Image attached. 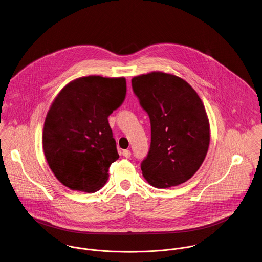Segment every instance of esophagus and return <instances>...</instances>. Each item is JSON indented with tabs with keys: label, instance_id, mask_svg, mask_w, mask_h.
Here are the masks:
<instances>
[{
	"label": "esophagus",
	"instance_id": "obj_1",
	"mask_svg": "<svg viewBox=\"0 0 262 262\" xmlns=\"http://www.w3.org/2000/svg\"><path fill=\"white\" fill-rule=\"evenodd\" d=\"M122 156H123L124 158L128 159V158H130L132 152H130V150H128V149H124V150H122Z\"/></svg>",
	"mask_w": 262,
	"mask_h": 262
}]
</instances>
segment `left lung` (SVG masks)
Segmentation results:
<instances>
[{
  "instance_id": "8db88e82",
  "label": "left lung",
  "mask_w": 262,
  "mask_h": 262,
  "mask_svg": "<svg viewBox=\"0 0 262 262\" xmlns=\"http://www.w3.org/2000/svg\"><path fill=\"white\" fill-rule=\"evenodd\" d=\"M132 85L150 120V147L141 165L143 178L158 188L188 181L204 161L210 140L201 98L180 77L161 72L135 77Z\"/></svg>"
}]
</instances>
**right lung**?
Here are the masks:
<instances>
[{"instance_id":"right-lung-1","label":"right lung","mask_w":262,"mask_h":262,"mask_svg":"<svg viewBox=\"0 0 262 262\" xmlns=\"http://www.w3.org/2000/svg\"><path fill=\"white\" fill-rule=\"evenodd\" d=\"M124 78L81 77L53 101L43 124L42 148L50 168L64 186L95 192L119 159L108 116L124 101Z\"/></svg>"}]
</instances>
